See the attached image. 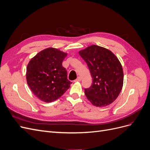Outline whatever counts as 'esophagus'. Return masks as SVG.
Instances as JSON below:
<instances>
[{
    "mask_svg": "<svg viewBox=\"0 0 150 150\" xmlns=\"http://www.w3.org/2000/svg\"><path fill=\"white\" fill-rule=\"evenodd\" d=\"M81 81V78L80 77H78V78H77L76 79H75L74 81V82H79V81Z\"/></svg>",
    "mask_w": 150,
    "mask_h": 150,
    "instance_id": "34e87169",
    "label": "esophagus"
}]
</instances>
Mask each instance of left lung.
<instances>
[{"instance_id": "obj_1", "label": "left lung", "mask_w": 150, "mask_h": 150, "mask_svg": "<svg viewBox=\"0 0 150 150\" xmlns=\"http://www.w3.org/2000/svg\"><path fill=\"white\" fill-rule=\"evenodd\" d=\"M87 64L93 83L84 89L94 106L110 105L119 96L123 85V71L118 59L110 50L93 45L79 52Z\"/></svg>"}]
</instances>
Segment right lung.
Segmentation results:
<instances>
[{"label":"right lung","mask_w":150,"mask_h":150,"mask_svg":"<svg viewBox=\"0 0 150 150\" xmlns=\"http://www.w3.org/2000/svg\"><path fill=\"white\" fill-rule=\"evenodd\" d=\"M67 54L55 48L42 50L27 67V83L36 97L46 103L60 98L72 83L62 63Z\"/></svg>","instance_id":"1"}]
</instances>
